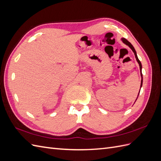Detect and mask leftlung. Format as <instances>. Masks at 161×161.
I'll list each match as a JSON object with an SVG mask.
<instances>
[{
	"instance_id": "left-lung-1",
	"label": "left lung",
	"mask_w": 161,
	"mask_h": 161,
	"mask_svg": "<svg viewBox=\"0 0 161 161\" xmlns=\"http://www.w3.org/2000/svg\"><path fill=\"white\" fill-rule=\"evenodd\" d=\"M122 42L124 43H125L126 45H127L128 46H129L132 50H133V52H134V53H135V58H136V60H137V63H139V68H140V71H141V76H142V81H141V88H142V84H143V76H142V63H141V62H140V60H139V58H138V57H137V53H136V51H135V48H134V47L133 46V45H132V44L129 42V41H128L126 39H125V38H122ZM141 89V88H140ZM139 92H140V90H139ZM138 96H139V94H138ZM137 100V99H136Z\"/></svg>"
}]
</instances>
